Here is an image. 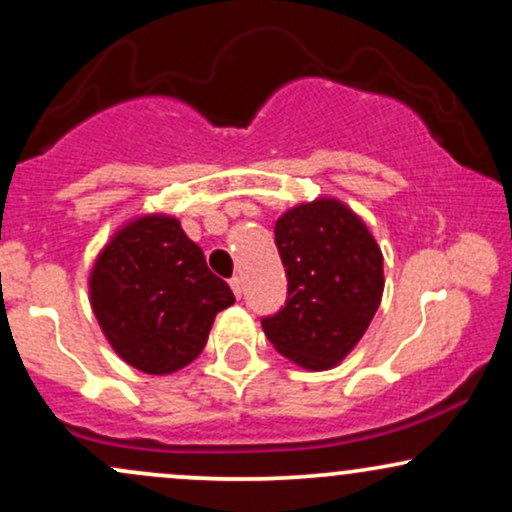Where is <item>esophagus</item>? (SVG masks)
Returning <instances> with one entry per match:
<instances>
[{
  "instance_id": "34e87169",
  "label": "esophagus",
  "mask_w": 512,
  "mask_h": 512,
  "mask_svg": "<svg viewBox=\"0 0 512 512\" xmlns=\"http://www.w3.org/2000/svg\"><path fill=\"white\" fill-rule=\"evenodd\" d=\"M231 289L240 298V293H243V279H240V276H233V279H231Z\"/></svg>"
}]
</instances>
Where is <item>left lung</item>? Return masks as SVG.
<instances>
[{"instance_id": "1", "label": "left lung", "mask_w": 512, "mask_h": 512, "mask_svg": "<svg viewBox=\"0 0 512 512\" xmlns=\"http://www.w3.org/2000/svg\"><path fill=\"white\" fill-rule=\"evenodd\" d=\"M274 243L289 296L262 330L281 356L330 370L366 334L385 289L383 252L354 209L334 197L296 204L276 219Z\"/></svg>"}]
</instances>
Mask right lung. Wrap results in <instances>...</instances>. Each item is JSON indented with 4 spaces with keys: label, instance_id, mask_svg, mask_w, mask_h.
<instances>
[{
    "label": "right lung",
    "instance_id": "right-lung-1",
    "mask_svg": "<svg viewBox=\"0 0 512 512\" xmlns=\"http://www.w3.org/2000/svg\"><path fill=\"white\" fill-rule=\"evenodd\" d=\"M88 301L127 366L170 375L202 354L214 317L236 303L170 214L129 219L93 262Z\"/></svg>",
    "mask_w": 512,
    "mask_h": 512
}]
</instances>
